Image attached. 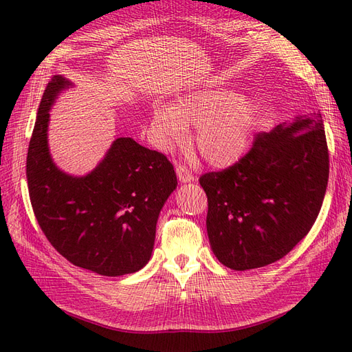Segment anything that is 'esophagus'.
Segmentation results:
<instances>
[{
    "label": "esophagus",
    "mask_w": 352,
    "mask_h": 352,
    "mask_svg": "<svg viewBox=\"0 0 352 352\" xmlns=\"http://www.w3.org/2000/svg\"><path fill=\"white\" fill-rule=\"evenodd\" d=\"M176 175H177V179L182 184H189V182H194V180H197V177H194V175L190 173L189 170L184 166L176 167Z\"/></svg>",
    "instance_id": "1"
}]
</instances>
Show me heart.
<instances>
[{
  "label": "heart",
  "mask_w": 352,
  "mask_h": 352,
  "mask_svg": "<svg viewBox=\"0 0 352 352\" xmlns=\"http://www.w3.org/2000/svg\"><path fill=\"white\" fill-rule=\"evenodd\" d=\"M257 105L228 87H208L180 95L172 104L157 102L151 119L153 142L170 153L188 138L206 162L214 167L235 164L248 150L257 122Z\"/></svg>",
  "instance_id": "obj_1"
}]
</instances>
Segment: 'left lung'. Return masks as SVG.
Listing matches in <instances>:
<instances>
[{
    "instance_id": "1",
    "label": "left lung",
    "mask_w": 352,
    "mask_h": 352,
    "mask_svg": "<svg viewBox=\"0 0 352 352\" xmlns=\"http://www.w3.org/2000/svg\"><path fill=\"white\" fill-rule=\"evenodd\" d=\"M329 179L320 113L298 114L255 140L239 163L206 173L207 233L217 260L232 270L283 258L318 216Z\"/></svg>"
}]
</instances>
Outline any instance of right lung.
Instances as JSON below:
<instances>
[{"label": "right lung", "mask_w": 352, "mask_h": 352, "mask_svg": "<svg viewBox=\"0 0 352 352\" xmlns=\"http://www.w3.org/2000/svg\"><path fill=\"white\" fill-rule=\"evenodd\" d=\"M73 87L56 74L42 95L26 162L32 207L47 239L72 264L101 276L135 273L151 258L176 173L163 154L123 136L89 173L61 170L50 153V111Z\"/></svg>", "instance_id": "add662e5"}]
</instances>
